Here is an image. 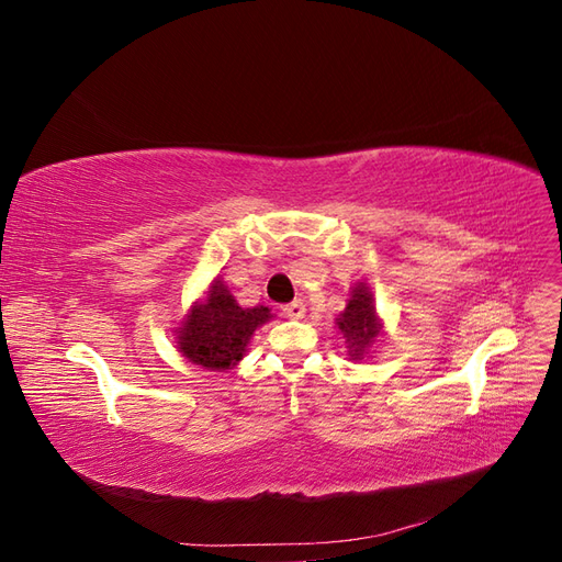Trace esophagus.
I'll return each mask as SVG.
<instances>
[{"label": "esophagus", "mask_w": 562, "mask_h": 562, "mask_svg": "<svg viewBox=\"0 0 562 562\" xmlns=\"http://www.w3.org/2000/svg\"><path fill=\"white\" fill-rule=\"evenodd\" d=\"M304 312H307V310H304V302H300V300L288 302V304H283V307H281V314L288 316V318H302Z\"/></svg>", "instance_id": "esophagus-1"}]
</instances>
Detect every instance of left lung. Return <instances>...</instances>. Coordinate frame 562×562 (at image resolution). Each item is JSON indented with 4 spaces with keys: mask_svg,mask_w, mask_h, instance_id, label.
I'll return each instance as SVG.
<instances>
[{
    "mask_svg": "<svg viewBox=\"0 0 562 562\" xmlns=\"http://www.w3.org/2000/svg\"><path fill=\"white\" fill-rule=\"evenodd\" d=\"M337 326L345 333L353 359H359V356L375 342L378 318L375 307H372V295L366 285L353 288V295L347 304L345 314H339Z\"/></svg>",
    "mask_w": 562,
    "mask_h": 562,
    "instance_id": "1",
    "label": "left lung"
}]
</instances>
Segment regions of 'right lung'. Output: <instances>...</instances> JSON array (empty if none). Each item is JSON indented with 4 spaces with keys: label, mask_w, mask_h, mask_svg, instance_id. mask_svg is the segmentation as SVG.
<instances>
[{
    "label": "right lung",
    "mask_w": 562,
    "mask_h": 562,
    "mask_svg": "<svg viewBox=\"0 0 562 562\" xmlns=\"http://www.w3.org/2000/svg\"><path fill=\"white\" fill-rule=\"evenodd\" d=\"M269 318L267 307H239L225 283L215 281L209 300L196 304L178 330V349L196 366L227 370L241 361L250 335Z\"/></svg>",
    "instance_id": "add662e5"
}]
</instances>
